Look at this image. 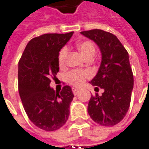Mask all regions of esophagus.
<instances>
[{"label":"esophagus","instance_id":"34e87169","mask_svg":"<svg viewBox=\"0 0 149 149\" xmlns=\"http://www.w3.org/2000/svg\"><path fill=\"white\" fill-rule=\"evenodd\" d=\"M79 93V90L78 88H73V93H74V95H77Z\"/></svg>","mask_w":149,"mask_h":149}]
</instances>
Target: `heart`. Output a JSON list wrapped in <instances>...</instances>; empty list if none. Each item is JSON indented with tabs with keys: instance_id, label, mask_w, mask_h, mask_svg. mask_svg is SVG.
Segmentation results:
<instances>
[{
	"instance_id": "heart-1",
	"label": "heart",
	"mask_w": 149,
	"mask_h": 149,
	"mask_svg": "<svg viewBox=\"0 0 149 149\" xmlns=\"http://www.w3.org/2000/svg\"><path fill=\"white\" fill-rule=\"evenodd\" d=\"M78 50L82 55L84 58L88 56H93L95 53V47L93 42L89 41L81 42L77 45ZM67 55V48H62L58 55V64L61 67H62L65 64V56ZM89 76V73L88 71H81V70H73L67 74V81L74 86H81L85 80V79Z\"/></svg>"
}]
</instances>
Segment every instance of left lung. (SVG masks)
Here are the masks:
<instances>
[{"instance_id":"obj_1","label":"left lung","mask_w":149,"mask_h":149,"mask_svg":"<svg viewBox=\"0 0 149 149\" xmlns=\"http://www.w3.org/2000/svg\"><path fill=\"white\" fill-rule=\"evenodd\" d=\"M80 33L93 40L102 54L100 67L90 84L100 87L104 92L101 96H91L88 112L96 123L112 126L123 120L130 104L134 76L129 54L111 33L93 29ZM95 89L98 90V88Z\"/></svg>"}]
</instances>
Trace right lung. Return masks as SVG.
Here are the masks:
<instances>
[{
  "mask_svg": "<svg viewBox=\"0 0 149 149\" xmlns=\"http://www.w3.org/2000/svg\"><path fill=\"white\" fill-rule=\"evenodd\" d=\"M73 33H47L33 38L19 61V93L24 108L31 121L46 131L62 127L70 115L71 88L65 85L56 92L50 83L59 71V52Z\"/></svg>",
  "mask_w": 149,
  "mask_h": 149,
  "instance_id": "obj_1",
  "label": "right lung"
}]
</instances>
